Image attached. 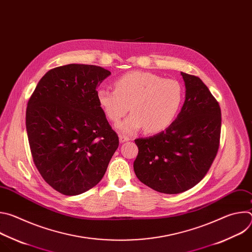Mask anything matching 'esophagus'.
<instances>
[{
  "label": "esophagus",
  "instance_id": "34e87169",
  "mask_svg": "<svg viewBox=\"0 0 252 252\" xmlns=\"http://www.w3.org/2000/svg\"><path fill=\"white\" fill-rule=\"evenodd\" d=\"M130 138L126 135H124V134H121L120 135V141L123 143V142H126V141H128Z\"/></svg>",
  "mask_w": 252,
  "mask_h": 252
}]
</instances>
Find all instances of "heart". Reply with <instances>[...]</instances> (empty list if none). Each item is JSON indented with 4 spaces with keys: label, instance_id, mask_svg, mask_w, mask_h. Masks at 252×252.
<instances>
[{
    "label": "heart",
    "instance_id": "b5f03b06",
    "mask_svg": "<svg viewBox=\"0 0 252 252\" xmlns=\"http://www.w3.org/2000/svg\"><path fill=\"white\" fill-rule=\"evenodd\" d=\"M96 98L106 118L115 124L129 107L132 113L118 125L121 131L133 133L145 127L147 132L156 133L174 121L184 99V88L176 80L133 70L115 82V90L99 88Z\"/></svg>",
    "mask_w": 252,
    "mask_h": 252
}]
</instances>
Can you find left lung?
I'll use <instances>...</instances> for the list:
<instances>
[{
    "label": "left lung",
    "mask_w": 252,
    "mask_h": 252,
    "mask_svg": "<svg viewBox=\"0 0 252 252\" xmlns=\"http://www.w3.org/2000/svg\"><path fill=\"white\" fill-rule=\"evenodd\" d=\"M186 100L163 131L134 139L138 148L133 169L139 181L167 194L189 190L209 170L218 155L221 130L219 101L195 76L182 71Z\"/></svg>",
    "instance_id": "8db88e82"
}]
</instances>
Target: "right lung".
<instances>
[{"label": "right lung", "mask_w": 252, "mask_h": 252, "mask_svg": "<svg viewBox=\"0 0 252 252\" xmlns=\"http://www.w3.org/2000/svg\"><path fill=\"white\" fill-rule=\"evenodd\" d=\"M111 71L70 63L50 69L31 95L26 126L33 163L64 195L96 186L119 148V136L98 104L96 89Z\"/></svg>", "instance_id": "1"}]
</instances>
